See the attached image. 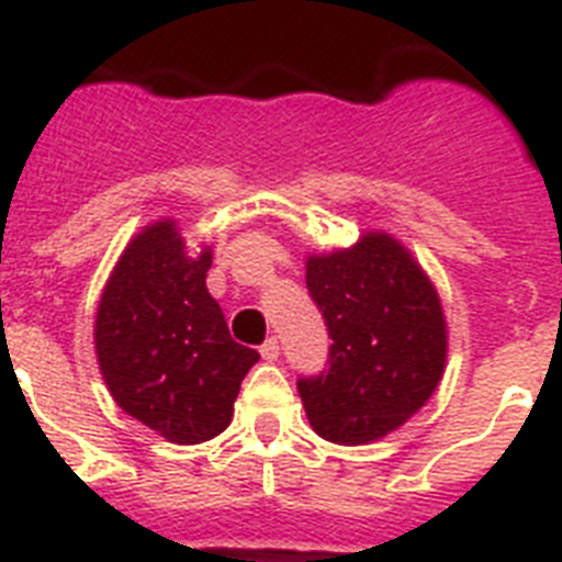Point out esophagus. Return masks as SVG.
Masks as SVG:
<instances>
[{
	"instance_id": "1",
	"label": "esophagus",
	"mask_w": 562,
	"mask_h": 562,
	"mask_svg": "<svg viewBox=\"0 0 562 562\" xmlns=\"http://www.w3.org/2000/svg\"><path fill=\"white\" fill-rule=\"evenodd\" d=\"M259 356H262L265 361H277L280 359V341L277 338H268V341L259 347Z\"/></svg>"
}]
</instances>
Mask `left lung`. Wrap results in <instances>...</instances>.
Instances as JSON below:
<instances>
[{
  "label": "left lung",
  "mask_w": 562,
  "mask_h": 562,
  "mask_svg": "<svg viewBox=\"0 0 562 562\" xmlns=\"http://www.w3.org/2000/svg\"><path fill=\"white\" fill-rule=\"evenodd\" d=\"M306 285L329 329V368L297 379L317 435L368 443L414 417L446 368V321L435 285L387 233L308 256Z\"/></svg>",
  "instance_id": "obj_1"
}]
</instances>
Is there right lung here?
<instances>
[{"mask_svg":"<svg viewBox=\"0 0 562 562\" xmlns=\"http://www.w3.org/2000/svg\"><path fill=\"white\" fill-rule=\"evenodd\" d=\"M210 247L187 254L175 221H157L119 256L95 315V356L119 408L171 443H203L233 419L259 352L229 338L206 291Z\"/></svg>","mask_w":562,"mask_h":562,"instance_id":"right-lung-1","label":"right lung"}]
</instances>
